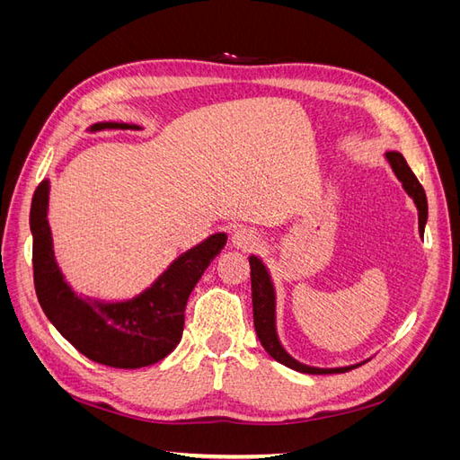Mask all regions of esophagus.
Listing matches in <instances>:
<instances>
[{
	"instance_id": "34e87169",
	"label": "esophagus",
	"mask_w": 460,
	"mask_h": 460,
	"mask_svg": "<svg viewBox=\"0 0 460 460\" xmlns=\"http://www.w3.org/2000/svg\"><path fill=\"white\" fill-rule=\"evenodd\" d=\"M232 243L238 249H243V252H247V249H252L259 243V234L253 228L240 226L238 230H234V234H232Z\"/></svg>"
}]
</instances>
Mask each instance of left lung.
<instances>
[{
	"label": "left lung",
	"mask_w": 460,
	"mask_h": 460,
	"mask_svg": "<svg viewBox=\"0 0 460 460\" xmlns=\"http://www.w3.org/2000/svg\"><path fill=\"white\" fill-rule=\"evenodd\" d=\"M385 159L392 164V169L395 172V176L401 180L402 188L409 193V196L414 199L416 208H419V230L420 234H424V226L428 220V201H426V193L424 188L420 186L419 178L412 174V171L409 169L407 161L402 159L401 153L397 151H387ZM249 267H252V297H253V324H255V332L257 338L261 341V345L264 347L274 360L278 363L297 370L303 374H341L347 370H353L355 367H343V368H314V367H307L301 365L294 357H289L284 347L278 341V333H276V297H274V288L270 282V276L264 269V264L261 262V259L257 257H249Z\"/></svg>",
	"instance_id": "1"
}]
</instances>
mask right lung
<instances>
[{"label": "right lung", "mask_w": 460, "mask_h": 460, "mask_svg": "<svg viewBox=\"0 0 460 460\" xmlns=\"http://www.w3.org/2000/svg\"><path fill=\"white\" fill-rule=\"evenodd\" d=\"M105 128H137L124 122H97ZM49 182L41 180L31 207L34 288L41 311L75 349L93 363L113 368H142L159 363L180 343L191 289L211 261L226 245V234H213L180 255L151 288L130 301L82 299L55 262L48 225Z\"/></svg>", "instance_id": "1"}]
</instances>
